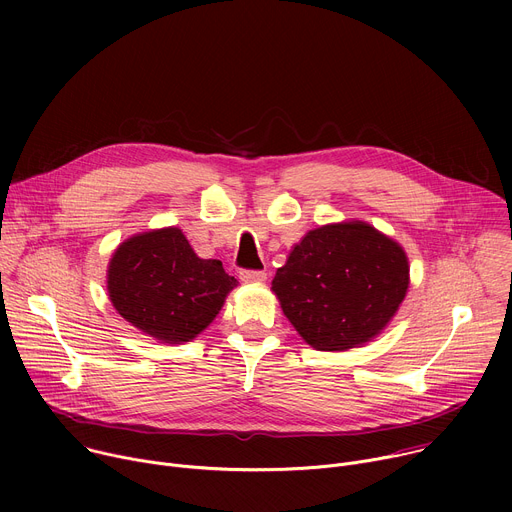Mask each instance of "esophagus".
<instances>
[{"label": "esophagus", "mask_w": 512, "mask_h": 512, "mask_svg": "<svg viewBox=\"0 0 512 512\" xmlns=\"http://www.w3.org/2000/svg\"><path fill=\"white\" fill-rule=\"evenodd\" d=\"M267 273L265 271H241L243 283H265Z\"/></svg>", "instance_id": "1"}]
</instances>
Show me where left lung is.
<instances>
[{
  "label": "left lung",
  "instance_id": "1",
  "mask_svg": "<svg viewBox=\"0 0 512 512\" xmlns=\"http://www.w3.org/2000/svg\"><path fill=\"white\" fill-rule=\"evenodd\" d=\"M409 289L405 249L364 221L322 225L291 247L271 291L316 350L342 352L377 338Z\"/></svg>",
  "mask_w": 512,
  "mask_h": 512
}]
</instances>
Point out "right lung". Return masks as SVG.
<instances>
[{"label": "right lung", "mask_w": 512, "mask_h": 512, "mask_svg": "<svg viewBox=\"0 0 512 512\" xmlns=\"http://www.w3.org/2000/svg\"><path fill=\"white\" fill-rule=\"evenodd\" d=\"M237 285L221 261L200 259L178 227L125 239L107 267V294L117 314L164 344L194 340Z\"/></svg>", "instance_id": "add662e5"}]
</instances>
